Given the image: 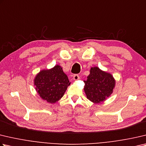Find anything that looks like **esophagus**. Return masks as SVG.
<instances>
[{
    "label": "esophagus",
    "instance_id": "34e87169",
    "mask_svg": "<svg viewBox=\"0 0 146 146\" xmlns=\"http://www.w3.org/2000/svg\"><path fill=\"white\" fill-rule=\"evenodd\" d=\"M80 79V76H79L78 75H73V80H78Z\"/></svg>",
    "mask_w": 146,
    "mask_h": 146
}]
</instances>
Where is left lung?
<instances>
[{"instance_id": "8db88e82", "label": "left lung", "mask_w": 146, "mask_h": 146, "mask_svg": "<svg viewBox=\"0 0 146 146\" xmlns=\"http://www.w3.org/2000/svg\"><path fill=\"white\" fill-rule=\"evenodd\" d=\"M84 92L87 98L94 103L104 102L112 94L115 80L112 74L95 66L90 70L87 80H84Z\"/></svg>"}]
</instances>
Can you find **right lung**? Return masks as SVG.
I'll list each match as a JSON object with an SVG mask.
<instances>
[{
    "instance_id": "1",
    "label": "right lung",
    "mask_w": 146,
    "mask_h": 146,
    "mask_svg": "<svg viewBox=\"0 0 146 146\" xmlns=\"http://www.w3.org/2000/svg\"><path fill=\"white\" fill-rule=\"evenodd\" d=\"M70 84L68 76L59 65H55L49 70H41L34 79L39 96L51 104L61 99Z\"/></svg>"
}]
</instances>
